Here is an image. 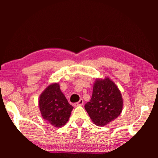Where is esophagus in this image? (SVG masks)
Listing matches in <instances>:
<instances>
[{
    "label": "esophagus",
    "instance_id": "esophagus-1",
    "mask_svg": "<svg viewBox=\"0 0 158 158\" xmlns=\"http://www.w3.org/2000/svg\"><path fill=\"white\" fill-rule=\"evenodd\" d=\"M84 105V100H83V99H80V100L79 102H77L74 103V106H81Z\"/></svg>",
    "mask_w": 158,
    "mask_h": 158
}]
</instances>
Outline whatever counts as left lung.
<instances>
[{"instance_id":"left-lung-1","label":"left lung","mask_w":158,"mask_h":158,"mask_svg":"<svg viewBox=\"0 0 158 158\" xmlns=\"http://www.w3.org/2000/svg\"><path fill=\"white\" fill-rule=\"evenodd\" d=\"M121 93L109 78L96 80L92 98L84 107L95 125L103 126L116 119L123 109Z\"/></svg>"}]
</instances>
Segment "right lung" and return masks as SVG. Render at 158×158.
Instances as JSON below:
<instances>
[{"mask_svg": "<svg viewBox=\"0 0 158 158\" xmlns=\"http://www.w3.org/2000/svg\"><path fill=\"white\" fill-rule=\"evenodd\" d=\"M39 106L43 118L57 127L63 126L68 121L73 109L58 84H51L44 90L40 97Z\"/></svg>", "mask_w": 158, "mask_h": 158, "instance_id": "add662e5", "label": "right lung"}]
</instances>
